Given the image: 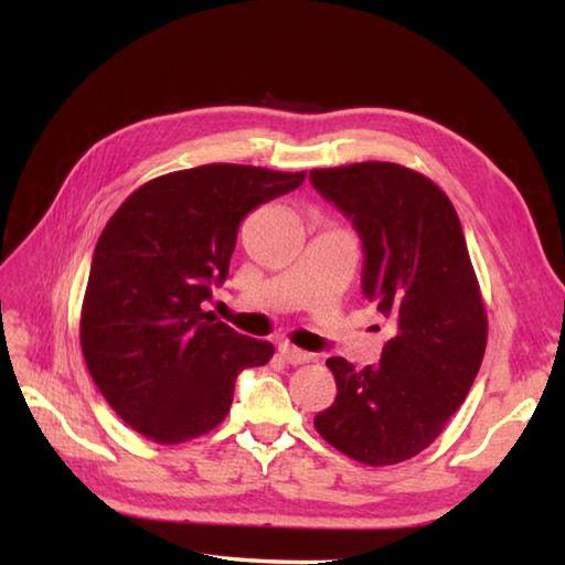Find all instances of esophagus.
Masks as SVG:
<instances>
[{"label":"esophagus","instance_id":"34e87169","mask_svg":"<svg viewBox=\"0 0 565 565\" xmlns=\"http://www.w3.org/2000/svg\"><path fill=\"white\" fill-rule=\"evenodd\" d=\"M279 356L284 359L286 364H291V366L310 364V362H313V359H316V354L298 350V347H294V344H279Z\"/></svg>","mask_w":565,"mask_h":565}]
</instances>
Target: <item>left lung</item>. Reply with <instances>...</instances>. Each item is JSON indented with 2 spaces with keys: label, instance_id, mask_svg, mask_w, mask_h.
<instances>
[{
  "label": "left lung",
  "instance_id": "obj_1",
  "mask_svg": "<svg viewBox=\"0 0 565 565\" xmlns=\"http://www.w3.org/2000/svg\"><path fill=\"white\" fill-rule=\"evenodd\" d=\"M364 243L362 289L395 334L356 371L330 356L338 398L318 435L350 459L393 466L435 441L481 369L488 316L449 196L411 167L354 162L310 172Z\"/></svg>",
  "mask_w": 565,
  "mask_h": 565
}]
</instances>
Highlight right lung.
<instances>
[{
    "mask_svg": "<svg viewBox=\"0 0 565 565\" xmlns=\"http://www.w3.org/2000/svg\"><path fill=\"white\" fill-rule=\"evenodd\" d=\"M306 172L201 164L138 186L106 223L82 301L79 342L114 413L138 435L182 444L218 427L243 369L269 342L203 313L223 284L237 227L259 203L301 186Z\"/></svg>",
    "mask_w": 565,
    "mask_h": 565,
    "instance_id": "add662e5",
    "label": "right lung"
}]
</instances>
